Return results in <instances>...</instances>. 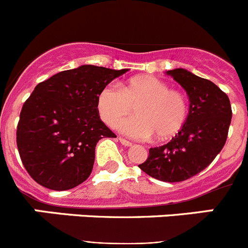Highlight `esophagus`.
Segmentation results:
<instances>
[{
  "instance_id": "34e87169",
  "label": "esophagus",
  "mask_w": 248,
  "mask_h": 248,
  "mask_svg": "<svg viewBox=\"0 0 248 248\" xmlns=\"http://www.w3.org/2000/svg\"><path fill=\"white\" fill-rule=\"evenodd\" d=\"M119 141L124 146H131V145H133V143H131V141H129V140L124 139V138H119Z\"/></svg>"
}]
</instances>
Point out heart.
<instances>
[{
	"label": "heart",
	"mask_w": 248,
	"mask_h": 248,
	"mask_svg": "<svg viewBox=\"0 0 248 248\" xmlns=\"http://www.w3.org/2000/svg\"><path fill=\"white\" fill-rule=\"evenodd\" d=\"M136 107L137 116L119 118ZM97 108L107 124L115 123V129L137 139L155 137L159 141L169 140L184 128L189 108L181 92L156 77H134L122 84L104 85L98 93Z\"/></svg>",
	"instance_id": "b5f03b06"
}]
</instances>
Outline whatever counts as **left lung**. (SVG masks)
Instances as JSON below:
<instances>
[{
  "label": "left lung",
  "mask_w": 248,
  "mask_h": 248,
  "mask_svg": "<svg viewBox=\"0 0 248 248\" xmlns=\"http://www.w3.org/2000/svg\"><path fill=\"white\" fill-rule=\"evenodd\" d=\"M166 74L189 95V115L184 128L168 144L149 150L148 159L139 168L160 181L179 183L202 171L222 150L232 110L229 97L211 80L184 68Z\"/></svg>",
  "instance_id": "8db88e82"
}]
</instances>
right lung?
Listing matches in <instances>:
<instances>
[{
  "instance_id": "add662e5",
  "label": "right lung",
  "mask_w": 248,
  "mask_h": 248,
  "mask_svg": "<svg viewBox=\"0 0 248 248\" xmlns=\"http://www.w3.org/2000/svg\"><path fill=\"white\" fill-rule=\"evenodd\" d=\"M129 69L84 64L37 84L22 107L17 148L31 177L63 191L85 181L102 138H117L100 120V89Z\"/></svg>"
}]
</instances>
